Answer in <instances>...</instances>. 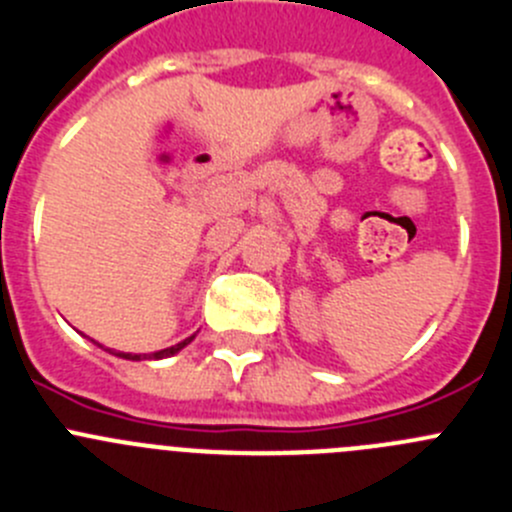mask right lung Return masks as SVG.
Here are the masks:
<instances>
[{"label": "right lung", "instance_id": "1", "mask_svg": "<svg viewBox=\"0 0 512 512\" xmlns=\"http://www.w3.org/2000/svg\"><path fill=\"white\" fill-rule=\"evenodd\" d=\"M193 337L183 339L180 344H175V347H168V349H160V352H153V354H125V352H118V357L123 359H133V362H140V359H163V357H173L175 352H180V349L186 347V344H191Z\"/></svg>", "mask_w": 512, "mask_h": 512}]
</instances>
